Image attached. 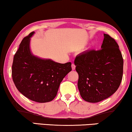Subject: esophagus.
<instances>
[{
    "mask_svg": "<svg viewBox=\"0 0 132 132\" xmlns=\"http://www.w3.org/2000/svg\"><path fill=\"white\" fill-rule=\"evenodd\" d=\"M72 70H75V64H74V63L72 64Z\"/></svg>",
    "mask_w": 132,
    "mask_h": 132,
    "instance_id": "34e87169",
    "label": "esophagus"
}]
</instances>
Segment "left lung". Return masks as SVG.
I'll return each instance as SVG.
<instances>
[{
  "instance_id": "8db88e82",
  "label": "left lung",
  "mask_w": 132,
  "mask_h": 132,
  "mask_svg": "<svg viewBox=\"0 0 132 132\" xmlns=\"http://www.w3.org/2000/svg\"><path fill=\"white\" fill-rule=\"evenodd\" d=\"M101 49L82 52L76 57L78 87L84 101L96 103L112 95L121 84L123 59L114 38L104 34Z\"/></svg>"
}]
</instances>
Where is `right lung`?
<instances>
[{
	"instance_id": "1",
	"label": "right lung",
	"mask_w": 132,
	"mask_h": 132,
	"mask_svg": "<svg viewBox=\"0 0 132 132\" xmlns=\"http://www.w3.org/2000/svg\"><path fill=\"white\" fill-rule=\"evenodd\" d=\"M31 32L25 37L15 54L12 66L14 84L22 94L39 103L54 99L64 77L72 70L71 63L64 64L35 56L30 49Z\"/></svg>"
}]
</instances>
